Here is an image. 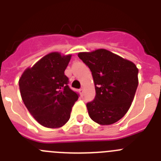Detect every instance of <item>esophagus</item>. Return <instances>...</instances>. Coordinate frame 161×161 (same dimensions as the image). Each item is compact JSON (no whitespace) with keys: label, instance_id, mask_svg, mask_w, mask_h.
I'll return each mask as SVG.
<instances>
[{"label":"esophagus","instance_id":"esophagus-1","mask_svg":"<svg viewBox=\"0 0 161 161\" xmlns=\"http://www.w3.org/2000/svg\"><path fill=\"white\" fill-rule=\"evenodd\" d=\"M80 95H81V96H83V95H84V89H83V88L80 89Z\"/></svg>","mask_w":161,"mask_h":161}]
</instances>
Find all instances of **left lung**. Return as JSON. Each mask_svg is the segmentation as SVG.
Returning <instances> with one entry per match:
<instances>
[{"instance_id": "left-lung-1", "label": "left lung", "mask_w": 161, "mask_h": 161, "mask_svg": "<svg viewBox=\"0 0 161 161\" xmlns=\"http://www.w3.org/2000/svg\"><path fill=\"white\" fill-rule=\"evenodd\" d=\"M78 56L92 72L96 96L86 104L89 117L101 125L116 123L126 114L138 87L136 64L106 49Z\"/></svg>"}]
</instances>
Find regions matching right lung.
<instances>
[{
	"instance_id": "add662e5",
	"label": "right lung",
	"mask_w": 161,
	"mask_h": 161,
	"mask_svg": "<svg viewBox=\"0 0 161 161\" xmlns=\"http://www.w3.org/2000/svg\"><path fill=\"white\" fill-rule=\"evenodd\" d=\"M71 55L52 52L45 55L19 80L22 101L39 124L58 128L69 120L71 110L79 97L68 86L64 71Z\"/></svg>"
}]
</instances>
